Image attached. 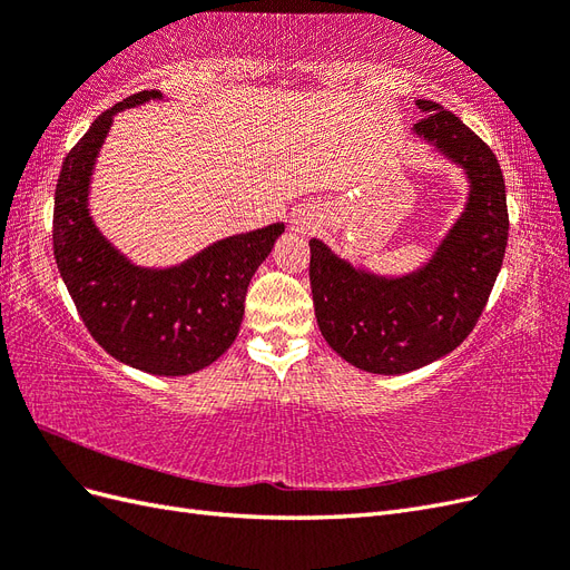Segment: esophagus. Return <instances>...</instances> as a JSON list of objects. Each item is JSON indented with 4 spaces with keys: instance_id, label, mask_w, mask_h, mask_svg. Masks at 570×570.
<instances>
[{
    "instance_id": "34e87169",
    "label": "esophagus",
    "mask_w": 570,
    "mask_h": 570,
    "mask_svg": "<svg viewBox=\"0 0 570 570\" xmlns=\"http://www.w3.org/2000/svg\"><path fill=\"white\" fill-rule=\"evenodd\" d=\"M292 223H295V226L299 228V230H306L308 226H312V214H308V212H295V214H292Z\"/></svg>"
}]
</instances>
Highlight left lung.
<instances>
[{
    "label": "left lung",
    "instance_id": "obj_1",
    "mask_svg": "<svg viewBox=\"0 0 570 570\" xmlns=\"http://www.w3.org/2000/svg\"><path fill=\"white\" fill-rule=\"evenodd\" d=\"M413 132L469 176V202L430 262L402 278H383L312 239L308 281L325 342L352 366L400 375L433 364L471 335L507 252L509 212L502 168L492 149L430 99Z\"/></svg>",
    "mask_w": 570,
    "mask_h": 570
}]
</instances>
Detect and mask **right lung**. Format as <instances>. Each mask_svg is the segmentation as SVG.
<instances>
[{"label": "right lung", "mask_w": 570, "mask_h": 570, "mask_svg": "<svg viewBox=\"0 0 570 570\" xmlns=\"http://www.w3.org/2000/svg\"><path fill=\"white\" fill-rule=\"evenodd\" d=\"M159 97L142 90L118 101L66 154L51 239L68 295L101 347L145 373L187 375L214 364L237 337L252 275L285 226L226 237L164 271L132 266L107 243L88 209L95 159L114 114Z\"/></svg>", "instance_id": "add662e5"}]
</instances>
